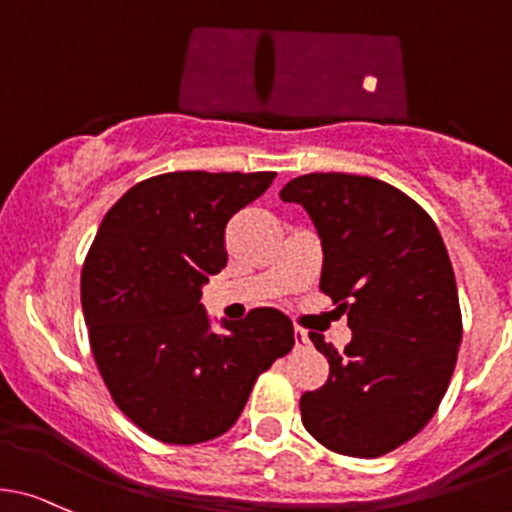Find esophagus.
Wrapping results in <instances>:
<instances>
[{
  "label": "esophagus",
  "instance_id": "1",
  "mask_svg": "<svg viewBox=\"0 0 512 512\" xmlns=\"http://www.w3.org/2000/svg\"><path fill=\"white\" fill-rule=\"evenodd\" d=\"M294 341H297V348H306L309 346V333H306L304 328H297V333H294Z\"/></svg>",
  "mask_w": 512,
  "mask_h": 512
}]
</instances>
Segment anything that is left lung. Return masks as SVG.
Segmentation results:
<instances>
[{
  "label": "left lung",
  "mask_w": 512,
  "mask_h": 512,
  "mask_svg": "<svg viewBox=\"0 0 512 512\" xmlns=\"http://www.w3.org/2000/svg\"><path fill=\"white\" fill-rule=\"evenodd\" d=\"M279 198L301 203L324 245L321 292L348 314L353 338L328 358V380L299 400L326 449L375 459L427 427L449 387L461 309L437 225L400 188L355 174H306Z\"/></svg>",
  "instance_id": "1"
}]
</instances>
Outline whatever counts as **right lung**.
<instances>
[{
  "instance_id": "1",
  "label": "right lung",
  "mask_w": 512,
  "mask_h": 512,
  "mask_svg": "<svg viewBox=\"0 0 512 512\" xmlns=\"http://www.w3.org/2000/svg\"><path fill=\"white\" fill-rule=\"evenodd\" d=\"M274 171H171L134 184L102 218L80 274L90 351L125 417L164 444H201L238 422L252 385L294 346L260 306L213 333L201 287L228 262L225 225Z\"/></svg>"
}]
</instances>
